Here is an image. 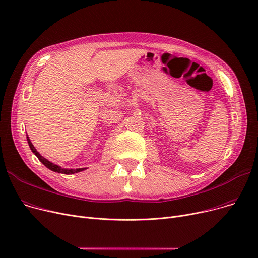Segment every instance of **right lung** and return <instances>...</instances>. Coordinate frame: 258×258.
<instances>
[{
    "instance_id": "add662e5",
    "label": "right lung",
    "mask_w": 258,
    "mask_h": 258,
    "mask_svg": "<svg viewBox=\"0 0 258 258\" xmlns=\"http://www.w3.org/2000/svg\"><path fill=\"white\" fill-rule=\"evenodd\" d=\"M27 141H28V144H29V147H30V150L32 151V153L38 158V160L42 162V163L47 167V168H49L50 170H52V171H54V172H58V173H63V174H72V173H76V172H80V171H83V170H85V169H87V168H76V169H69V168H62V167H60L59 165H56V164H54V163H52V162H50L49 160H47L46 158H44L42 155H40L36 150H35V147L33 146V144L31 143V141H30V139H29V137H28V135H27Z\"/></svg>"
}]
</instances>
